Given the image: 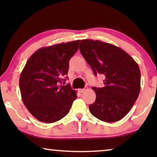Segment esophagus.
<instances>
[{
    "instance_id": "esophagus-1",
    "label": "esophagus",
    "mask_w": 157,
    "mask_h": 157,
    "mask_svg": "<svg viewBox=\"0 0 157 157\" xmlns=\"http://www.w3.org/2000/svg\"><path fill=\"white\" fill-rule=\"evenodd\" d=\"M86 90V89H79V92H80V93H83Z\"/></svg>"
}]
</instances>
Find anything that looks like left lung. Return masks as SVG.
<instances>
[{"label": "left lung", "instance_id": "left-lung-1", "mask_svg": "<svg viewBox=\"0 0 157 157\" xmlns=\"http://www.w3.org/2000/svg\"><path fill=\"white\" fill-rule=\"evenodd\" d=\"M79 49L94 75L105 76L104 87L92 88L96 98L95 102L89 105L90 112L105 122L123 119L140 92L138 64L123 49L100 40H81Z\"/></svg>", "mask_w": 157, "mask_h": 157}]
</instances>
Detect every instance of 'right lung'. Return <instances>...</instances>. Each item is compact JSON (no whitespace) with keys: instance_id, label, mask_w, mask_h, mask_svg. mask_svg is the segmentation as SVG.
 <instances>
[{"instance_id":"obj_1","label":"right lung","mask_w":157,"mask_h":157,"mask_svg":"<svg viewBox=\"0 0 157 157\" xmlns=\"http://www.w3.org/2000/svg\"><path fill=\"white\" fill-rule=\"evenodd\" d=\"M79 40L44 47L28 60L21 74L19 86L28 110L38 121L53 123L69 112L76 91L62 86L69 60L78 49ZM68 78V77L66 76Z\"/></svg>"}]
</instances>
